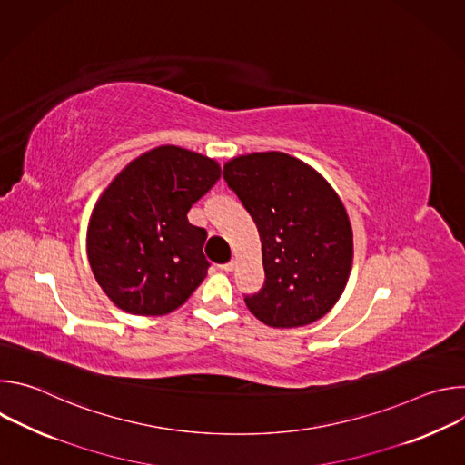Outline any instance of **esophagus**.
Listing matches in <instances>:
<instances>
[{"instance_id": "1", "label": "esophagus", "mask_w": 465, "mask_h": 465, "mask_svg": "<svg viewBox=\"0 0 465 465\" xmlns=\"http://www.w3.org/2000/svg\"><path fill=\"white\" fill-rule=\"evenodd\" d=\"M235 259H232V261H228V262H224V264H221V271H224V272H232L233 269H235Z\"/></svg>"}]
</instances>
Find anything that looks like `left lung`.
Wrapping results in <instances>:
<instances>
[{
	"mask_svg": "<svg viewBox=\"0 0 465 465\" xmlns=\"http://www.w3.org/2000/svg\"><path fill=\"white\" fill-rule=\"evenodd\" d=\"M228 187L252 215L262 246L264 285L244 296L271 327H302L327 314L346 289L353 233L339 194L314 169L285 153L233 158Z\"/></svg>",
	"mask_w": 465,
	"mask_h": 465,
	"instance_id": "left-lung-1",
	"label": "left lung"
}]
</instances>
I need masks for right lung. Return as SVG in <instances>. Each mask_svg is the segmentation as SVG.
<instances>
[{
  "label": "right lung",
  "mask_w": 465,
  "mask_h": 465,
  "mask_svg": "<svg viewBox=\"0 0 465 465\" xmlns=\"http://www.w3.org/2000/svg\"><path fill=\"white\" fill-rule=\"evenodd\" d=\"M219 178L215 160L165 145L130 162L106 187L90 219L88 259L119 309L167 314L203 283L208 232L187 212Z\"/></svg>",
  "instance_id": "add662e5"
}]
</instances>
